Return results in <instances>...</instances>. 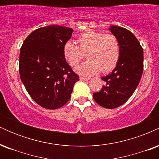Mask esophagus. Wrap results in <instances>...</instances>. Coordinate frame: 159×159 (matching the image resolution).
Here are the masks:
<instances>
[{
  "label": "esophagus",
  "mask_w": 159,
  "mask_h": 159,
  "mask_svg": "<svg viewBox=\"0 0 159 159\" xmlns=\"http://www.w3.org/2000/svg\"><path fill=\"white\" fill-rule=\"evenodd\" d=\"M80 80H81V81H88V80H90V78H85L80 76Z\"/></svg>",
  "instance_id": "obj_1"
}]
</instances>
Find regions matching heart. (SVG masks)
<instances>
[{"instance_id":"heart-1","label":"heart","mask_w":159,"mask_h":159,"mask_svg":"<svg viewBox=\"0 0 159 159\" xmlns=\"http://www.w3.org/2000/svg\"><path fill=\"white\" fill-rule=\"evenodd\" d=\"M78 45L67 41L63 45L65 60L71 66H76L87 57V61L76 67L78 73L92 75L100 71L105 73L115 68L120 59V46L114 34L88 30L78 36Z\"/></svg>"}]
</instances>
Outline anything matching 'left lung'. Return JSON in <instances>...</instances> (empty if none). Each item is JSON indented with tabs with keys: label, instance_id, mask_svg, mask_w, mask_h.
Masks as SVG:
<instances>
[{
	"label": "left lung",
	"instance_id": "1",
	"mask_svg": "<svg viewBox=\"0 0 159 159\" xmlns=\"http://www.w3.org/2000/svg\"><path fill=\"white\" fill-rule=\"evenodd\" d=\"M109 30L119 41L120 59L112 72L102 78L104 85L93 96L100 106L111 109L126 102L136 90L143 70V52L139 41L129 30L115 25Z\"/></svg>",
	"mask_w": 159,
	"mask_h": 159
}]
</instances>
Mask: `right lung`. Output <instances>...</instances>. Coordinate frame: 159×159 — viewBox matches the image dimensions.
<instances>
[{"mask_svg": "<svg viewBox=\"0 0 159 159\" xmlns=\"http://www.w3.org/2000/svg\"><path fill=\"white\" fill-rule=\"evenodd\" d=\"M72 31L58 25L40 27L27 36L20 49V78L33 100L44 108L63 106L79 81L63 53Z\"/></svg>", "mask_w": 159, "mask_h": 159, "instance_id": "add662e5", "label": "right lung"}]
</instances>
